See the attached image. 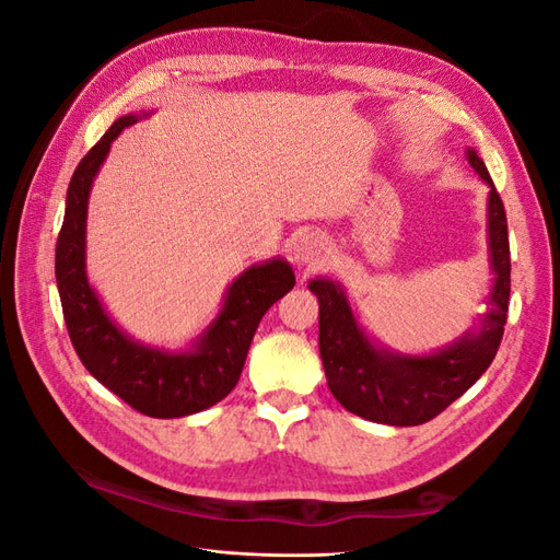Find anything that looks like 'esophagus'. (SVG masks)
<instances>
[{
	"instance_id": "34e87169",
	"label": "esophagus",
	"mask_w": 560,
	"mask_h": 560,
	"mask_svg": "<svg viewBox=\"0 0 560 560\" xmlns=\"http://www.w3.org/2000/svg\"><path fill=\"white\" fill-rule=\"evenodd\" d=\"M292 254H294V259L301 264L319 261L322 254H325V241H322L317 233H301L294 241Z\"/></svg>"
}]
</instances>
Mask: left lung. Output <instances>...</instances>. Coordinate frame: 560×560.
<instances>
[{"label":"left lung","instance_id":"left-lung-1","mask_svg":"<svg viewBox=\"0 0 560 560\" xmlns=\"http://www.w3.org/2000/svg\"><path fill=\"white\" fill-rule=\"evenodd\" d=\"M467 161L488 186V249L493 290L479 327L432 354H399L374 346L354 319L341 284L317 278L308 290L319 301V354L331 395L354 416L383 425H422L481 378L495 360L510 311L512 261L502 198L486 163L467 149Z\"/></svg>","mask_w":560,"mask_h":560}]
</instances>
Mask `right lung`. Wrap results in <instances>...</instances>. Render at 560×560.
Masks as SVG:
<instances>
[{"label":"right lung","instance_id":"1","mask_svg":"<svg viewBox=\"0 0 560 560\" xmlns=\"http://www.w3.org/2000/svg\"><path fill=\"white\" fill-rule=\"evenodd\" d=\"M147 114L116 118L81 159L67 189L65 219L56 245V280L67 331L79 360L114 395L151 418H182L222 401L238 383L249 343L264 313L294 287L284 259L249 266L229 287L222 313L184 352L132 341L100 303L86 276V217L93 179L112 142Z\"/></svg>","mask_w":560,"mask_h":560}]
</instances>
